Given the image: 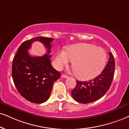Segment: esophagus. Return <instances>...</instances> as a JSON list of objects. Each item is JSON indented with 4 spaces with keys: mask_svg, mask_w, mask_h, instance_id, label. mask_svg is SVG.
<instances>
[{
    "mask_svg": "<svg viewBox=\"0 0 129 129\" xmlns=\"http://www.w3.org/2000/svg\"><path fill=\"white\" fill-rule=\"evenodd\" d=\"M61 77L63 78H68V77L67 75H62Z\"/></svg>",
    "mask_w": 129,
    "mask_h": 129,
    "instance_id": "obj_1",
    "label": "esophagus"
}]
</instances>
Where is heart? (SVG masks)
<instances>
[{
  "instance_id": "heart-1",
  "label": "heart",
  "mask_w": 129,
  "mask_h": 129,
  "mask_svg": "<svg viewBox=\"0 0 129 129\" xmlns=\"http://www.w3.org/2000/svg\"><path fill=\"white\" fill-rule=\"evenodd\" d=\"M70 60L77 76L82 79H90L101 73L105 65L106 54L101 48L90 44L70 46L66 51L60 50L55 57V66L60 69L67 66Z\"/></svg>"
}]
</instances>
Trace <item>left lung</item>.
I'll use <instances>...</instances> for the list:
<instances>
[{"mask_svg":"<svg viewBox=\"0 0 129 129\" xmlns=\"http://www.w3.org/2000/svg\"><path fill=\"white\" fill-rule=\"evenodd\" d=\"M107 64L99 75L88 81H77V85L71 91L75 101L88 103L99 99L108 91L115 72V61L113 55L109 52Z\"/></svg>","mask_w":129,"mask_h":129,"instance_id":"8db88e82","label":"left lung"}]
</instances>
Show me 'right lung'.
I'll return each instance as SVG.
<instances>
[{
    "mask_svg": "<svg viewBox=\"0 0 129 129\" xmlns=\"http://www.w3.org/2000/svg\"><path fill=\"white\" fill-rule=\"evenodd\" d=\"M54 39L36 37L24 41L20 46L13 60L12 76L14 84L20 94L35 103L45 102L50 98L54 82L61 77L60 73L51 66L49 54ZM35 41L42 43L48 54L41 57L29 55L28 50Z\"/></svg>",
    "mask_w": 129,
    "mask_h": 129,
    "instance_id": "obj_1",
    "label": "right lung"
}]
</instances>
